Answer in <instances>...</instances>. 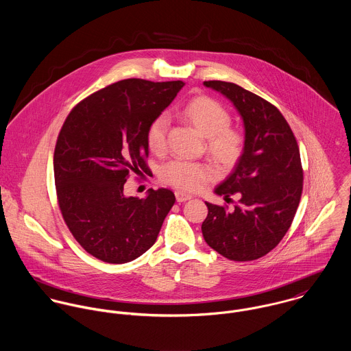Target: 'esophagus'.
Returning <instances> with one entry per match:
<instances>
[{"label": "esophagus", "mask_w": 351, "mask_h": 351, "mask_svg": "<svg viewBox=\"0 0 351 351\" xmlns=\"http://www.w3.org/2000/svg\"><path fill=\"white\" fill-rule=\"evenodd\" d=\"M192 196L184 192H176V200L177 202H185V201L191 200Z\"/></svg>", "instance_id": "1"}]
</instances>
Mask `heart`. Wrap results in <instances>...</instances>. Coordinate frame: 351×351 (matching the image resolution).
I'll return each instance as SVG.
<instances>
[{
    "mask_svg": "<svg viewBox=\"0 0 351 351\" xmlns=\"http://www.w3.org/2000/svg\"><path fill=\"white\" fill-rule=\"evenodd\" d=\"M181 116L206 139V151L220 166L232 167L239 160L245 147V138L239 131L230 128L231 114L221 104L199 96L184 106ZM167 127L169 119L166 114H159L151 121L147 145L152 152L159 154L166 149ZM160 177L178 189L197 191L215 177V171L208 163L176 159L162 167Z\"/></svg>",
    "mask_w": 351,
    "mask_h": 351,
    "instance_id": "obj_1",
    "label": "heart"
}]
</instances>
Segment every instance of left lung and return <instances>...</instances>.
<instances>
[{
	"label": "left lung",
	"mask_w": 351,
	"mask_h": 351,
	"mask_svg": "<svg viewBox=\"0 0 351 351\" xmlns=\"http://www.w3.org/2000/svg\"><path fill=\"white\" fill-rule=\"evenodd\" d=\"M204 85L231 101L245 127V147L217 196L238 195L234 210L206 202L201 231L209 247L231 261H254L273 250L296 215L302 169L296 138L281 112L237 84Z\"/></svg>",
	"instance_id": "left-lung-1"
}]
</instances>
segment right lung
Segmentation results:
<instances>
[{"label": "right lung", "mask_w": 351, "mask_h": 351, "mask_svg": "<svg viewBox=\"0 0 351 351\" xmlns=\"http://www.w3.org/2000/svg\"><path fill=\"white\" fill-rule=\"evenodd\" d=\"M182 81L123 80L81 101L55 146L53 176L62 216L75 241L108 263L136 259L155 243L176 196H125L134 171H149L147 131L184 88Z\"/></svg>", "instance_id": "1"}]
</instances>
